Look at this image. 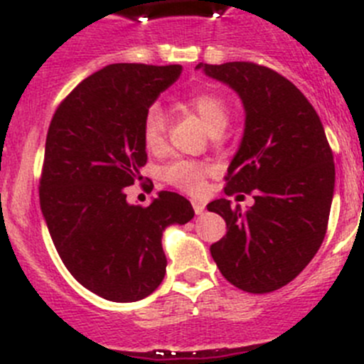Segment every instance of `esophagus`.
<instances>
[{
    "label": "esophagus",
    "instance_id": "esophagus-1",
    "mask_svg": "<svg viewBox=\"0 0 364 364\" xmlns=\"http://www.w3.org/2000/svg\"><path fill=\"white\" fill-rule=\"evenodd\" d=\"M192 204H193V211H196V215H203L204 209H205L204 203H199V200H193Z\"/></svg>",
    "mask_w": 364,
    "mask_h": 364
}]
</instances>
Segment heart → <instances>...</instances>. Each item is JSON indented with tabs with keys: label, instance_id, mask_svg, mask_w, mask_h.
Listing matches in <instances>:
<instances>
[{
	"label": "heart",
	"instance_id": "obj_1",
	"mask_svg": "<svg viewBox=\"0 0 364 364\" xmlns=\"http://www.w3.org/2000/svg\"><path fill=\"white\" fill-rule=\"evenodd\" d=\"M190 112L199 116L204 127L211 135H220L229 124L230 111L225 98L216 91H199L183 102ZM165 130H167V116L160 105H151L142 119V142L151 153H160L165 148ZM209 167L197 161H172L164 168V179L168 185L185 192H199L204 185Z\"/></svg>",
	"mask_w": 364,
	"mask_h": 364
}]
</instances>
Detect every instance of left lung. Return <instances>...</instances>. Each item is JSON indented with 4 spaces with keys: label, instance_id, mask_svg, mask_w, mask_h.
I'll use <instances>...</instances> for the list:
<instances>
[{
    "label": "left lung",
    "instance_id": "8db88e82",
    "mask_svg": "<svg viewBox=\"0 0 364 364\" xmlns=\"http://www.w3.org/2000/svg\"><path fill=\"white\" fill-rule=\"evenodd\" d=\"M196 68L243 102L245 134L227 168L225 193H253L255 200L247 211L227 199L208 204L227 223L209 250L237 289L273 292L294 280L324 241L335 192L324 127L306 97L274 70L250 61Z\"/></svg>",
    "mask_w": 364,
    "mask_h": 364
}]
</instances>
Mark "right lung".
Wrapping results in <instances>:
<instances>
[{
	"label": "right lung",
	"instance_id": "add662e5",
	"mask_svg": "<svg viewBox=\"0 0 364 364\" xmlns=\"http://www.w3.org/2000/svg\"><path fill=\"white\" fill-rule=\"evenodd\" d=\"M181 65L116 63L84 79L50 121L40 208L72 277L116 303L144 299L161 284V234L190 222V200L160 192L148 208L127 203L148 155L142 119Z\"/></svg>",
	"mask_w": 364,
	"mask_h": 364
}]
</instances>
